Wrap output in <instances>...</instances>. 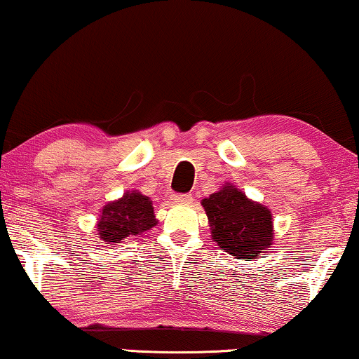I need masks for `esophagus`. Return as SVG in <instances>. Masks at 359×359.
Returning a JSON list of instances; mask_svg holds the SVG:
<instances>
[{
	"mask_svg": "<svg viewBox=\"0 0 359 359\" xmlns=\"http://www.w3.org/2000/svg\"><path fill=\"white\" fill-rule=\"evenodd\" d=\"M171 200H172V203L189 205V203H193V196H191V194H175V196H172Z\"/></svg>",
	"mask_w": 359,
	"mask_h": 359,
	"instance_id": "esophagus-1",
	"label": "esophagus"
}]
</instances>
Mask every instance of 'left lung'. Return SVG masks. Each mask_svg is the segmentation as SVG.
Listing matches in <instances>:
<instances>
[{
  "label": "left lung",
  "instance_id": "left-lung-1",
  "mask_svg": "<svg viewBox=\"0 0 359 359\" xmlns=\"http://www.w3.org/2000/svg\"><path fill=\"white\" fill-rule=\"evenodd\" d=\"M211 238L236 259H256L274 240L273 215L268 206L250 200L241 189L226 183L201 200Z\"/></svg>",
  "mask_w": 359,
  "mask_h": 359
}]
</instances>
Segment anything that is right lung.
<instances>
[{
    "label": "right lung",
    "instance_id": "right-lung-1",
    "mask_svg": "<svg viewBox=\"0 0 359 359\" xmlns=\"http://www.w3.org/2000/svg\"><path fill=\"white\" fill-rule=\"evenodd\" d=\"M156 224L153 201L136 189H128L121 198L101 208L96 231L104 245H118L149 231Z\"/></svg>",
    "mask_w": 359,
    "mask_h": 359
}]
</instances>
